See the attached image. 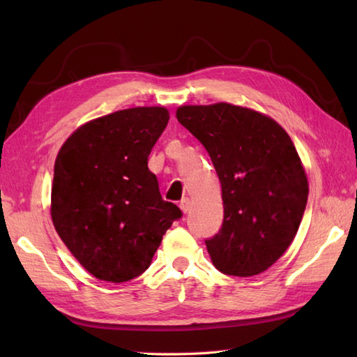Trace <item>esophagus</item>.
Returning <instances> with one entry per match:
<instances>
[{
  "label": "esophagus",
  "mask_w": 357,
  "mask_h": 357,
  "mask_svg": "<svg viewBox=\"0 0 357 357\" xmlns=\"http://www.w3.org/2000/svg\"><path fill=\"white\" fill-rule=\"evenodd\" d=\"M179 208L183 210V213H188V210H190V199L184 198L183 201L179 202Z\"/></svg>",
  "instance_id": "1"
}]
</instances>
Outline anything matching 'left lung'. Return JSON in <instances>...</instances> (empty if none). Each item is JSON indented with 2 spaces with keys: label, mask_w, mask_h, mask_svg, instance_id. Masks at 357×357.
<instances>
[{
  "label": "left lung",
  "mask_w": 357,
  "mask_h": 357,
  "mask_svg": "<svg viewBox=\"0 0 357 357\" xmlns=\"http://www.w3.org/2000/svg\"><path fill=\"white\" fill-rule=\"evenodd\" d=\"M176 118L206 147L222 185V227L206 239L211 261L224 275H259L285 253L305 211L294 144L276 121L227 102L183 105Z\"/></svg>",
  "instance_id": "obj_1"
}]
</instances>
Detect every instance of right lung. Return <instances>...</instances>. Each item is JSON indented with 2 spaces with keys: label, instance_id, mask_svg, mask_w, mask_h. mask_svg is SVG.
Returning a JSON list of instances; mask_svg holds the SVG:
<instances>
[{
  "label": "right lung",
  "instance_id": "1",
  "mask_svg": "<svg viewBox=\"0 0 357 357\" xmlns=\"http://www.w3.org/2000/svg\"><path fill=\"white\" fill-rule=\"evenodd\" d=\"M167 123L164 107L119 110L79 127L56 156L53 225L98 279L118 284L142 275L183 216L162 199L147 165Z\"/></svg>",
  "mask_w": 357,
  "mask_h": 357
}]
</instances>
